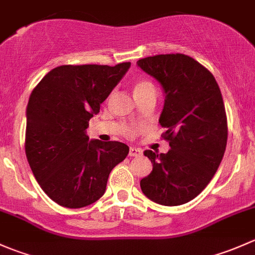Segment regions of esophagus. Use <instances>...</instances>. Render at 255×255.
Instances as JSON below:
<instances>
[{
    "instance_id": "34e87169",
    "label": "esophagus",
    "mask_w": 255,
    "mask_h": 255,
    "mask_svg": "<svg viewBox=\"0 0 255 255\" xmlns=\"http://www.w3.org/2000/svg\"><path fill=\"white\" fill-rule=\"evenodd\" d=\"M142 155V151L137 148H130L129 149V156H140Z\"/></svg>"
}]
</instances>
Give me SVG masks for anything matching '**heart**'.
<instances>
[{"mask_svg":"<svg viewBox=\"0 0 255 255\" xmlns=\"http://www.w3.org/2000/svg\"><path fill=\"white\" fill-rule=\"evenodd\" d=\"M149 87H153V84L150 81H148V80H140V81H138L135 84L134 91H140V90L149 89Z\"/></svg>","mask_w":255,"mask_h":255,"instance_id":"obj_1","label":"heart"}]
</instances>
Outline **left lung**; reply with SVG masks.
I'll list each match as a JSON object with an SVG mask.
<instances>
[{
    "instance_id": "1",
    "label": "left lung",
    "mask_w": 255,
    "mask_h": 255,
    "mask_svg": "<svg viewBox=\"0 0 255 255\" xmlns=\"http://www.w3.org/2000/svg\"><path fill=\"white\" fill-rule=\"evenodd\" d=\"M137 64L163 87L159 123L170 145L166 154L144 151L153 170L140 189L156 204L179 206L207 186L222 161L228 135L222 94L212 74L185 54L148 56Z\"/></svg>"
}]
</instances>
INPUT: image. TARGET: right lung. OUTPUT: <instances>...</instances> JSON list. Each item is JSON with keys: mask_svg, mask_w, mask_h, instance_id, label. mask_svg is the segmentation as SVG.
Returning a JSON list of instances; mask_svg holds the SVG:
<instances>
[{"mask_svg": "<svg viewBox=\"0 0 255 255\" xmlns=\"http://www.w3.org/2000/svg\"><path fill=\"white\" fill-rule=\"evenodd\" d=\"M129 66L61 65L30 94L25 155L43 191L60 206L96 202L112 169L128 155L125 143L89 140L86 128Z\"/></svg>", "mask_w": 255, "mask_h": 255, "instance_id": "1", "label": "right lung"}]
</instances>
